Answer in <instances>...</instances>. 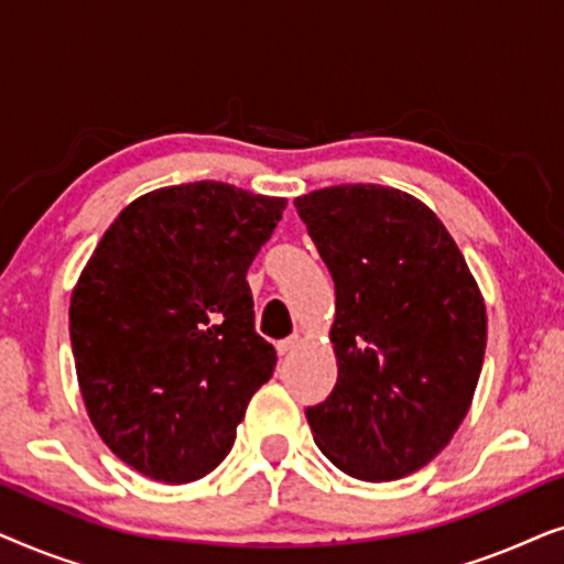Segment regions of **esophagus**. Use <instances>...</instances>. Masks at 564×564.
<instances>
[{"label": "esophagus", "mask_w": 564, "mask_h": 564, "mask_svg": "<svg viewBox=\"0 0 564 564\" xmlns=\"http://www.w3.org/2000/svg\"><path fill=\"white\" fill-rule=\"evenodd\" d=\"M300 344V334H295V336H290V338H284V341H280L276 344V351H280V357H284V354H290L292 349H295V346Z\"/></svg>", "instance_id": "1"}]
</instances>
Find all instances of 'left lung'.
Segmentation results:
<instances>
[{"label": "left lung", "instance_id": "obj_1", "mask_svg": "<svg viewBox=\"0 0 564 564\" xmlns=\"http://www.w3.org/2000/svg\"><path fill=\"white\" fill-rule=\"evenodd\" d=\"M336 284L338 380L307 408L318 449L367 482L429 465L465 421L488 315L436 213L408 192L338 184L295 199Z\"/></svg>", "mask_w": 564, "mask_h": 564}]
</instances>
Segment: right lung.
Wrapping results in <instances>:
<instances>
[{
    "label": "right lung",
    "mask_w": 564,
    "mask_h": 564,
    "mask_svg": "<svg viewBox=\"0 0 564 564\" xmlns=\"http://www.w3.org/2000/svg\"><path fill=\"white\" fill-rule=\"evenodd\" d=\"M284 207L223 182L145 192L82 269L68 330L84 405L115 457L151 480L213 473L274 372L246 272Z\"/></svg>",
    "instance_id": "obj_1"
}]
</instances>
